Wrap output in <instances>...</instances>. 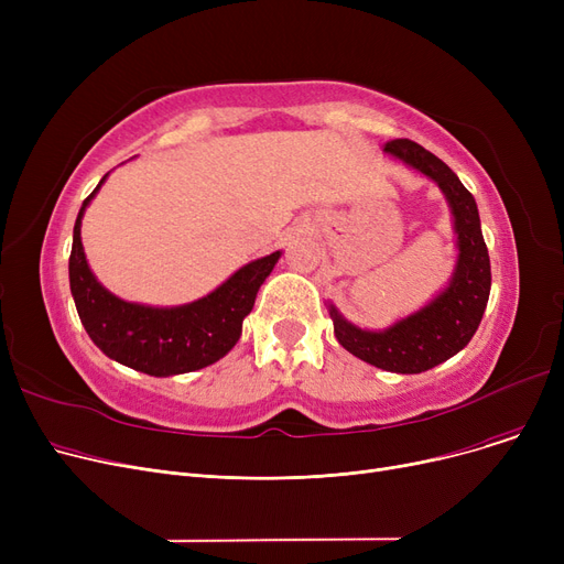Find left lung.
I'll use <instances>...</instances> for the list:
<instances>
[{"label": "left lung", "mask_w": 564, "mask_h": 564, "mask_svg": "<svg viewBox=\"0 0 564 564\" xmlns=\"http://www.w3.org/2000/svg\"><path fill=\"white\" fill-rule=\"evenodd\" d=\"M383 151L430 175L446 194L457 230V270L446 292L387 332L377 334L354 327L334 306L332 317L338 343L354 357L389 372L416 375L455 357L476 334L489 302L491 264L476 198L459 183L453 169L411 139L387 141Z\"/></svg>", "instance_id": "1"}]
</instances>
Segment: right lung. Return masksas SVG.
I'll return each mask as SVG.
<instances>
[{
	"instance_id": "obj_1",
	"label": "right lung",
	"mask_w": 564,
	"mask_h": 564,
	"mask_svg": "<svg viewBox=\"0 0 564 564\" xmlns=\"http://www.w3.org/2000/svg\"><path fill=\"white\" fill-rule=\"evenodd\" d=\"M100 185L82 203L68 262L70 292L88 338L109 359L153 377L192 372L226 357L240 340L242 319L251 313L258 288L274 270L281 251L245 264L215 292L187 306L151 308L123 302L88 270L79 237L84 207Z\"/></svg>"
}]
</instances>
